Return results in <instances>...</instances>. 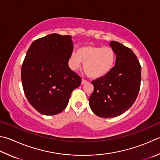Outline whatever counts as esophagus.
<instances>
[{
  "label": "esophagus",
  "instance_id": "esophagus-1",
  "mask_svg": "<svg viewBox=\"0 0 160 160\" xmlns=\"http://www.w3.org/2000/svg\"><path fill=\"white\" fill-rule=\"evenodd\" d=\"M86 83H88V81L82 79V82H81V84H82V85H85V84H86Z\"/></svg>",
  "mask_w": 160,
  "mask_h": 160
}]
</instances>
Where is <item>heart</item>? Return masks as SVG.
Segmentation results:
<instances>
[{
    "instance_id": "obj_1",
    "label": "heart",
    "mask_w": 160,
    "mask_h": 160,
    "mask_svg": "<svg viewBox=\"0 0 160 160\" xmlns=\"http://www.w3.org/2000/svg\"><path fill=\"white\" fill-rule=\"evenodd\" d=\"M115 52L110 47L88 45L78 49L77 53L72 52L68 59V66L72 71L80 68L82 63L85 73L89 78L105 76L111 71L115 62Z\"/></svg>"
}]
</instances>
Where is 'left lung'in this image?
<instances>
[{"label":"left lung","mask_w":160,"mask_h":160,"mask_svg":"<svg viewBox=\"0 0 160 160\" xmlns=\"http://www.w3.org/2000/svg\"><path fill=\"white\" fill-rule=\"evenodd\" d=\"M109 45L116 55L115 66L108 74L92 83L94 92L89 98L90 108L100 118H115L134 103L140 89L141 68L131 49L117 41Z\"/></svg>","instance_id":"left-lung-1"}]
</instances>
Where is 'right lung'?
I'll list each match as a JSON object with an SVG mask.
<instances>
[{
  "label": "right lung",
  "instance_id": "obj_1",
  "mask_svg": "<svg viewBox=\"0 0 160 160\" xmlns=\"http://www.w3.org/2000/svg\"><path fill=\"white\" fill-rule=\"evenodd\" d=\"M71 38L48 35L32 42L26 54L21 72L23 89L28 102L42 115L62 112L81 84L80 77L68 64L73 50Z\"/></svg>",
  "mask_w": 160,
  "mask_h": 160
}]
</instances>
